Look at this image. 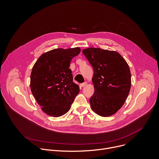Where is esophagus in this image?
Here are the masks:
<instances>
[{
  "label": "esophagus",
  "instance_id": "obj_1",
  "mask_svg": "<svg viewBox=\"0 0 159 159\" xmlns=\"http://www.w3.org/2000/svg\"><path fill=\"white\" fill-rule=\"evenodd\" d=\"M86 85H87V82H84V83H82V84H80V86H81L82 87H84L86 86Z\"/></svg>",
  "mask_w": 159,
  "mask_h": 159
}]
</instances>
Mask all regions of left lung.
Instances as JSON below:
<instances>
[{"label":"left lung","mask_w":159,"mask_h":159,"mask_svg":"<svg viewBox=\"0 0 159 159\" xmlns=\"http://www.w3.org/2000/svg\"><path fill=\"white\" fill-rule=\"evenodd\" d=\"M94 69V93L90 98L93 110L109 116L123 105L131 88L129 66L116 52L89 48L82 51Z\"/></svg>","instance_id":"obj_1"}]
</instances>
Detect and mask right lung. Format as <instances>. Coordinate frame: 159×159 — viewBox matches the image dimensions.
I'll use <instances>...</instances> for the list:
<instances>
[{
    "mask_svg": "<svg viewBox=\"0 0 159 159\" xmlns=\"http://www.w3.org/2000/svg\"><path fill=\"white\" fill-rule=\"evenodd\" d=\"M80 52L79 47L54 49L41 55L33 67L32 94L42 110L51 116L66 113L79 93L69 67L72 59Z\"/></svg>",
    "mask_w": 159,
    "mask_h": 159,
    "instance_id": "right-lung-1",
    "label": "right lung"
}]
</instances>
